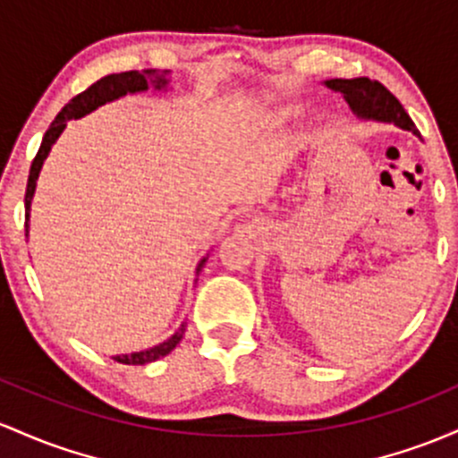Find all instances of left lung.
<instances>
[{
	"label": "left lung",
	"mask_w": 458,
	"mask_h": 458,
	"mask_svg": "<svg viewBox=\"0 0 458 458\" xmlns=\"http://www.w3.org/2000/svg\"><path fill=\"white\" fill-rule=\"evenodd\" d=\"M326 87L339 90L344 93V98L348 99V104L352 106L359 117H368V119H378V122H389L400 125L404 130H413L415 134L417 128L415 123L411 122V117L406 114V110L402 108V104L398 102L394 93L380 84L378 80H369V78H354V80H328Z\"/></svg>",
	"instance_id": "obj_1"
}]
</instances>
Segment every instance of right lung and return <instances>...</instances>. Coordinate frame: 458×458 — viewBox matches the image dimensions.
I'll return each instance as SVG.
<instances>
[{
  "label": "right lung",
  "mask_w": 458,
  "mask_h": 458,
  "mask_svg": "<svg viewBox=\"0 0 458 458\" xmlns=\"http://www.w3.org/2000/svg\"><path fill=\"white\" fill-rule=\"evenodd\" d=\"M149 77H154L155 80L149 81ZM149 84H154L156 89H160L167 84V80H165V75H154V72H123V73L104 75L102 80H98L95 84H90L87 90H82L80 95H75L72 102L60 110V113L56 114V119H54L52 125H49L47 132H45L41 148H38V152L32 160V167H30L28 189H25V230H28L30 204H32V195H34V189H37V178H38V172H41V167H43V160L47 158L49 149H52V145L56 143V139L60 137V132H63L69 119L84 117V114H89L90 110L102 106V104L113 102V99L122 98V95H125V93H137V90H145ZM204 263H206V259L199 263L198 274L202 271ZM182 335H184V326L172 336V339L165 341V344L156 345V348H152V350L114 356V360H117V363H123V365L152 363V360L160 359V356H167L169 352H172L175 345L180 344Z\"/></svg>",
  "instance_id": "obj_1"
}]
</instances>
